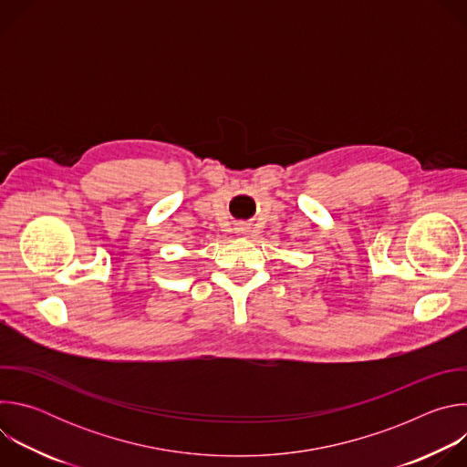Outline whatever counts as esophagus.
Wrapping results in <instances>:
<instances>
[{
    "label": "esophagus",
    "instance_id": "34e87169",
    "mask_svg": "<svg viewBox=\"0 0 467 467\" xmlns=\"http://www.w3.org/2000/svg\"><path fill=\"white\" fill-rule=\"evenodd\" d=\"M240 229H242V231H245V227H240Z\"/></svg>",
    "mask_w": 467,
    "mask_h": 467
}]
</instances>
